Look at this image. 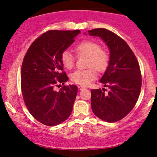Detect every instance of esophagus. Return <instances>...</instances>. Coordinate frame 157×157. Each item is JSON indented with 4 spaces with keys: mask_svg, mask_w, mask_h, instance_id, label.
I'll list each match as a JSON object with an SVG mask.
<instances>
[{
    "mask_svg": "<svg viewBox=\"0 0 157 157\" xmlns=\"http://www.w3.org/2000/svg\"><path fill=\"white\" fill-rule=\"evenodd\" d=\"M86 89V88H85L84 86H78V89L80 90H80H82V89Z\"/></svg>",
    "mask_w": 157,
    "mask_h": 157,
    "instance_id": "esophagus-1",
    "label": "esophagus"
}]
</instances>
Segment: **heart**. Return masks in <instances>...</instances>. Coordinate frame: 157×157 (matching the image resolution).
I'll return each instance as SVG.
<instances>
[{"label": "heart", "mask_w": 157, "mask_h": 157, "mask_svg": "<svg viewBox=\"0 0 157 157\" xmlns=\"http://www.w3.org/2000/svg\"><path fill=\"white\" fill-rule=\"evenodd\" d=\"M75 49L78 55L88 56V67L91 68L86 70H77L71 74V79L77 84L87 86L96 78L95 68L99 72H103L108 68L109 63V54L102 49L98 43L89 40L80 42L75 46ZM60 60L63 66L68 69L72 68L75 64V57L68 50H65L61 53Z\"/></svg>", "instance_id": "b5f03b06"}]
</instances>
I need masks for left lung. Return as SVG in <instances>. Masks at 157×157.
<instances>
[{
  "mask_svg": "<svg viewBox=\"0 0 157 157\" xmlns=\"http://www.w3.org/2000/svg\"><path fill=\"white\" fill-rule=\"evenodd\" d=\"M88 32L100 37L110 52L109 66L100 80L109 91L91 90V109L103 121L117 122L130 113L137 102L142 86L140 65L128 45L116 34L106 29Z\"/></svg>",
  "mask_w": 157,
  "mask_h": 157,
  "instance_id": "8db88e82",
  "label": "left lung"
}]
</instances>
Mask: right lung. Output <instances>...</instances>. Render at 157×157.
<instances>
[{
	"mask_svg": "<svg viewBox=\"0 0 157 157\" xmlns=\"http://www.w3.org/2000/svg\"><path fill=\"white\" fill-rule=\"evenodd\" d=\"M80 30H50L40 36L29 48L21 68V90L29 111L37 121L48 126L62 123L72 112L77 94L75 85L64 84L68 77L63 71L60 55L75 42Z\"/></svg>",
	"mask_w": 157,
	"mask_h": 157,
	"instance_id": "obj_1",
	"label": "right lung"
}]
</instances>
